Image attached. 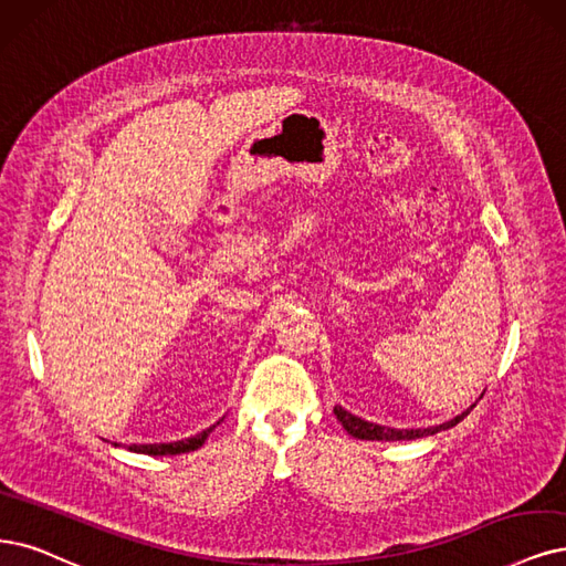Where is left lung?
Here are the masks:
<instances>
[{"label":"left lung","mask_w":566,"mask_h":566,"mask_svg":"<svg viewBox=\"0 0 566 566\" xmlns=\"http://www.w3.org/2000/svg\"><path fill=\"white\" fill-rule=\"evenodd\" d=\"M483 396V394H480ZM478 403V401H475ZM469 406L462 415L452 417L450 422H443V424H436V427H424V429H394V427H382V424H373V422H366L361 420V417L352 415L349 410H345L343 406H336L333 408V412H336V417L340 420V424L345 427V431L354 438H359V441H415V438H422V436H433L438 431H446V429H452L454 424H459L464 420V417L475 408Z\"/></svg>","instance_id":"left-lung-1"}]
</instances>
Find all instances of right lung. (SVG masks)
Instances as JSON below:
<instances>
[{
    "instance_id": "obj_1",
    "label": "right lung",
    "mask_w": 566,
    "mask_h": 566,
    "mask_svg": "<svg viewBox=\"0 0 566 566\" xmlns=\"http://www.w3.org/2000/svg\"><path fill=\"white\" fill-rule=\"evenodd\" d=\"M219 422H221V420H219ZM219 422H217V424H219ZM217 424H212L209 429H205V431H200V433H196V436H191V438H184V441H175V443H149V446H130L128 450L139 452V454H154V457L191 452V450L202 448V443L207 441V436L214 431V427H217Z\"/></svg>"
}]
</instances>
